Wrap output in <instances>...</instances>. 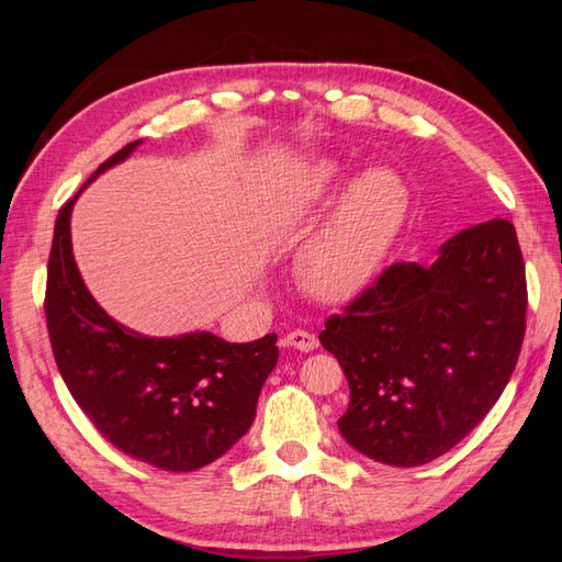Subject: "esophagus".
I'll return each instance as SVG.
<instances>
[{
    "label": "esophagus",
    "instance_id": "34e87169",
    "mask_svg": "<svg viewBox=\"0 0 562 562\" xmlns=\"http://www.w3.org/2000/svg\"><path fill=\"white\" fill-rule=\"evenodd\" d=\"M282 342L288 345V348H296V350H302V352H312L314 348H318V338L314 336V333L312 330H302V328L290 330L288 336L282 338Z\"/></svg>",
    "mask_w": 562,
    "mask_h": 562
}]
</instances>
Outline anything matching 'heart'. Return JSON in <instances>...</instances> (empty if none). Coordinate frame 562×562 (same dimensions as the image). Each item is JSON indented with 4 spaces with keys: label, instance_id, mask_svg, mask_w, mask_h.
Here are the masks:
<instances>
[{
    "label": "heart",
    "instance_id": "1",
    "mask_svg": "<svg viewBox=\"0 0 562 562\" xmlns=\"http://www.w3.org/2000/svg\"><path fill=\"white\" fill-rule=\"evenodd\" d=\"M348 181L338 161H316L302 178L306 205H326ZM411 207L403 178L391 169H372L345 190L324 226L300 254L304 288L324 302L348 300L384 258Z\"/></svg>",
    "mask_w": 562,
    "mask_h": 562
}]
</instances>
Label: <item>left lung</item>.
Returning <instances> with one entry per match:
<instances>
[{"label": "left lung", "mask_w": 562, "mask_h": 562, "mask_svg": "<svg viewBox=\"0 0 562 562\" xmlns=\"http://www.w3.org/2000/svg\"><path fill=\"white\" fill-rule=\"evenodd\" d=\"M527 304V270L507 220L459 232L432 266L381 270L318 333L350 386L342 437L403 469L457 447L515 372Z\"/></svg>", "instance_id": "8db88e82"}]
</instances>
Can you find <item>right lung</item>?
Instances as JSON below:
<instances>
[{"instance_id": "right-lung-1", "label": "right lung", "mask_w": 562, "mask_h": 562, "mask_svg": "<svg viewBox=\"0 0 562 562\" xmlns=\"http://www.w3.org/2000/svg\"><path fill=\"white\" fill-rule=\"evenodd\" d=\"M137 145L115 151L91 178ZM75 200L57 212L47 258L45 324L59 374L115 449L161 471H198L254 425L260 389L278 364V336L241 345L212 333L145 338L115 324L83 288L71 256Z\"/></svg>"}]
</instances>
